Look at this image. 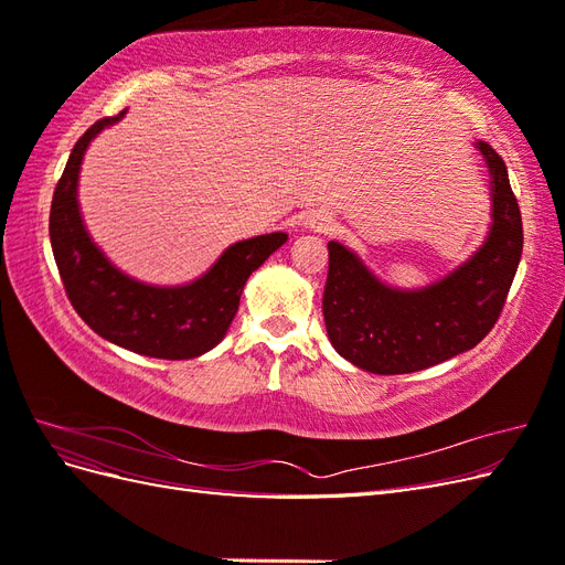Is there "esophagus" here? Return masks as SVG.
I'll list each match as a JSON object with an SVG mask.
<instances>
[{
  "mask_svg": "<svg viewBox=\"0 0 565 565\" xmlns=\"http://www.w3.org/2000/svg\"><path fill=\"white\" fill-rule=\"evenodd\" d=\"M306 224H309V228H313L318 233H328V231H332V216L328 212L316 210L306 216Z\"/></svg>",
  "mask_w": 565,
  "mask_h": 565,
  "instance_id": "1",
  "label": "esophagus"
}]
</instances>
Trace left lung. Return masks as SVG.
Wrapping results in <instances>:
<instances>
[{"label": "left lung", "instance_id": "left-lung-1", "mask_svg": "<svg viewBox=\"0 0 565 565\" xmlns=\"http://www.w3.org/2000/svg\"><path fill=\"white\" fill-rule=\"evenodd\" d=\"M492 224L486 243L446 278L422 289L384 285L358 256L330 241L322 295L339 355L374 374H407L473 349L498 322L523 252V224L504 160L486 141Z\"/></svg>", "mask_w": 565, "mask_h": 565}]
</instances>
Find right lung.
<instances>
[{"instance_id":"1","label":"right lung","mask_w":565,"mask_h":565,"mask_svg":"<svg viewBox=\"0 0 565 565\" xmlns=\"http://www.w3.org/2000/svg\"><path fill=\"white\" fill-rule=\"evenodd\" d=\"M125 113L98 119L75 143L51 200V249L67 299L96 334L134 353L188 361L226 337L247 278L285 245L287 233H266L231 245L204 276L188 285L158 287L129 278L96 247L77 202L84 152Z\"/></svg>"}]
</instances>
